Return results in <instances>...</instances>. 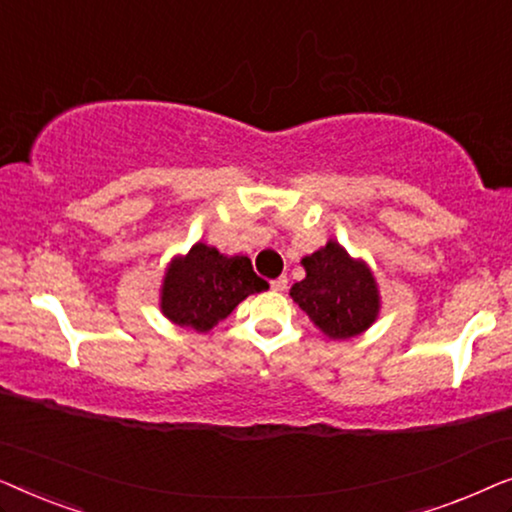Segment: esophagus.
<instances>
[{"label": "esophagus", "instance_id": "obj_1", "mask_svg": "<svg viewBox=\"0 0 512 512\" xmlns=\"http://www.w3.org/2000/svg\"><path fill=\"white\" fill-rule=\"evenodd\" d=\"M286 277H277V279H272L270 282V286H272V291H284L286 289Z\"/></svg>", "mask_w": 512, "mask_h": 512}]
</instances>
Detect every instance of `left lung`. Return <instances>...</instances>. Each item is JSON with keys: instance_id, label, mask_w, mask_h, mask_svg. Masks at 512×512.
<instances>
[{"instance_id": "8db88e82", "label": "left lung", "mask_w": 512, "mask_h": 512, "mask_svg": "<svg viewBox=\"0 0 512 512\" xmlns=\"http://www.w3.org/2000/svg\"><path fill=\"white\" fill-rule=\"evenodd\" d=\"M300 265L305 279L291 286L289 296L326 338L349 340L375 324L382 296L363 258H354L338 240H328Z\"/></svg>"}]
</instances>
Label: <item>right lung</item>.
I'll return each mask as SVG.
<instances>
[{
    "instance_id": "1",
    "label": "right lung",
    "mask_w": 512,
    "mask_h": 512,
    "mask_svg": "<svg viewBox=\"0 0 512 512\" xmlns=\"http://www.w3.org/2000/svg\"><path fill=\"white\" fill-rule=\"evenodd\" d=\"M265 289L268 282L256 275L247 256H226L195 242L186 254L167 263L158 307L174 326L209 333L244 298Z\"/></svg>"
}]
</instances>
